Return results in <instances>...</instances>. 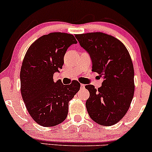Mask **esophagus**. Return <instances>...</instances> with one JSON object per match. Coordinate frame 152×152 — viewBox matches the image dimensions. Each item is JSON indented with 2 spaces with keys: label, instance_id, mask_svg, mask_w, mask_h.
Returning a JSON list of instances; mask_svg holds the SVG:
<instances>
[{
  "label": "esophagus",
  "instance_id": "obj_1",
  "mask_svg": "<svg viewBox=\"0 0 152 152\" xmlns=\"http://www.w3.org/2000/svg\"><path fill=\"white\" fill-rule=\"evenodd\" d=\"M84 88H85V85L82 83V84H81V89H83Z\"/></svg>",
  "mask_w": 152,
  "mask_h": 152
}]
</instances>
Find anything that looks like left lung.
<instances>
[{
    "label": "left lung",
    "mask_w": 152,
    "mask_h": 152,
    "mask_svg": "<svg viewBox=\"0 0 152 152\" xmlns=\"http://www.w3.org/2000/svg\"><path fill=\"white\" fill-rule=\"evenodd\" d=\"M75 37L90 55L92 71L104 79L98 89L91 84L85 86L90 94L87 111L99 124L112 126L126 114L134 97V71L129 53L119 40L104 33Z\"/></svg>",
    "instance_id": "obj_1"
}]
</instances>
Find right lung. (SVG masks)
Segmentation results:
<instances>
[{
    "label": "right lung",
    "instance_id": "add662e5",
    "mask_svg": "<svg viewBox=\"0 0 152 152\" xmlns=\"http://www.w3.org/2000/svg\"><path fill=\"white\" fill-rule=\"evenodd\" d=\"M77 43L72 34L54 32L31 45L20 69V91L31 117L44 127L54 126L67 117L69 102L80 89V83L54 82L53 74L64 64L69 47Z\"/></svg>",
    "mask_w": 152,
    "mask_h": 152
}]
</instances>
